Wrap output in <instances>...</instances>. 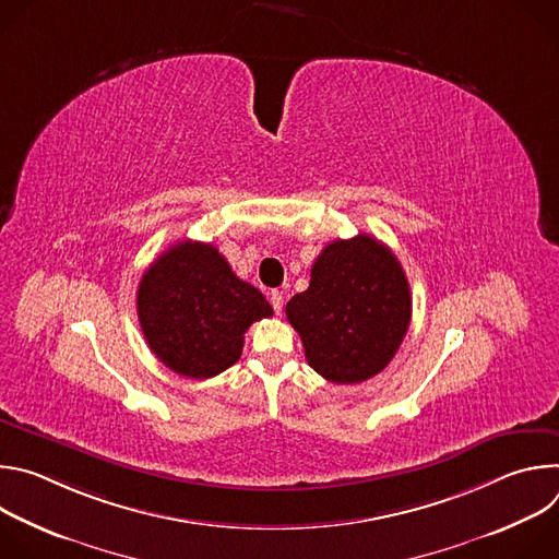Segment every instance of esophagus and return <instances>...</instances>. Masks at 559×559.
Returning a JSON list of instances; mask_svg holds the SVG:
<instances>
[{
	"label": "esophagus",
	"mask_w": 559,
	"mask_h": 559,
	"mask_svg": "<svg viewBox=\"0 0 559 559\" xmlns=\"http://www.w3.org/2000/svg\"><path fill=\"white\" fill-rule=\"evenodd\" d=\"M270 300H272L274 311H276V313H281V311H283V302H285L283 292H278V289H276V292H272V294H270Z\"/></svg>",
	"instance_id": "34e87169"
}]
</instances>
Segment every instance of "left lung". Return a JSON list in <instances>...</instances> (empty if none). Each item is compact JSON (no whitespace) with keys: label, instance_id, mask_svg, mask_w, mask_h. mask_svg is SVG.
<instances>
[{"label":"left lung","instance_id":"left-lung-1","mask_svg":"<svg viewBox=\"0 0 559 559\" xmlns=\"http://www.w3.org/2000/svg\"><path fill=\"white\" fill-rule=\"evenodd\" d=\"M309 367L336 384L380 373L412 323L407 276L378 238H336L311 265L309 287L287 307Z\"/></svg>","mask_w":559,"mask_h":559}]
</instances>
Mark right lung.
Returning <instances> with one entry per match:
<instances>
[{"mask_svg":"<svg viewBox=\"0 0 559 559\" xmlns=\"http://www.w3.org/2000/svg\"><path fill=\"white\" fill-rule=\"evenodd\" d=\"M272 305L238 278L212 243L181 241L158 257L136 289V313L154 356L179 376L203 380L243 354L246 332Z\"/></svg>","mask_w":559,"mask_h":559,"instance_id":"add662e5","label":"right lung"}]
</instances>
